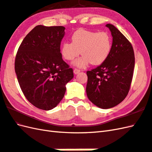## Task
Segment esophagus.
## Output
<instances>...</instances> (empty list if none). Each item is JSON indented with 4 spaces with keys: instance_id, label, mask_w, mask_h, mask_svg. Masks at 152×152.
<instances>
[{
    "instance_id": "34e87169",
    "label": "esophagus",
    "mask_w": 152,
    "mask_h": 152,
    "mask_svg": "<svg viewBox=\"0 0 152 152\" xmlns=\"http://www.w3.org/2000/svg\"><path fill=\"white\" fill-rule=\"evenodd\" d=\"M80 72V69H74V70H73V72H74V73L75 74H77V73H79V72Z\"/></svg>"
}]
</instances>
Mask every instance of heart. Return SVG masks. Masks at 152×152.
<instances>
[{
    "mask_svg": "<svg viewBox=\"0 0 152 152\" xmlns=\"http://www.w3.org/2000/svg\"><path fill=\"white\" fill-rule=\"evenodd\" d=\"M112 48V39L107 32H96L85 29L76 30L72 36V43L64 42L61 46V54L67 60H73L79 55L80 58L74 65L85 67L90 63L99 65L109 56Z\"/></svg>",
    "mask_w": 152,
    "mask_h": 152,
    "instance_id": "b5f03b06",
    "label": "heart"
}]
</instances>
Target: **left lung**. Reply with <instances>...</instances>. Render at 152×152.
<instances>
[{"label":"left lung","instance_id":"left-lung-1","mask_svg":"<svg viewBox=\"0 0 152 152\" xmlns=\"http://www.w3.org/2000/svg\"><path fill=\"white\" fill-rule=\"evenodd\" d=\"M113 36L109 56L102 64L87 71L86 94L89 100L102 109L116 106L126 98L134 67L133 46L115 26L107 24Z\"/></svg>","mask_w":152,"mask_h":152}]
</instances>
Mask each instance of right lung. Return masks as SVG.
Wrapping results in <instances>:
<instances>
[{"label":"right lung","mask_w":152,"mask_h":152,"mask_svg":"<svg viewBox=\"0 0 152 152\" xmlns=\"http://www.w3.org/2000/svg\"><path fill=\"white\" fill-rule=\"evenodd\" d=\"M62 26H35L20 45L15 60L19 86L28 102L39 109L55 108L64 96L73 69L64 61Z\"/></svg>","instance_id":"right-lung-1"}]
</instances>
